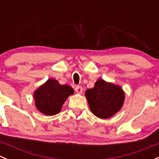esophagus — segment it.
Masks as SVG:
<instances>
[{
	"mask_svg": "<svg viewBox=\"0 0 159 159\" xmlns=\"http://www.w3.org/2000/svg\"><path fill=\"white\" fill-rule=\"evenodd\" d=\"M75 91H76L77 93H78V94H81L83 91L82 87H81V86H79V85L76 86V87H75Z\"/></svg>",
	"mask_w": 159,
	"mask_h": 159,
	"instance_id": "obj_1",
	"label": "esophagus"
}]
</instances>
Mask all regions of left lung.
I'll return each instance as SVG.
<instances>
[{
  "label": "left lung",
  "mask_w": 159,
  "mask_h": 159,
  "mask_svg": "<svg viewBox=\"0 0 159 159\" xmlns=\"http://www.w3.org/2000/svg\"><path fill=\"white\" fill-rule=\"evenodd\" d=\"M85 97L91 112L98 118H111L121 110L125 92L120 86L98 79L94 88L85 91Z\"/></svg>",
  "instance_id": "obj_1"
}]
</instances>
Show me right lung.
I'll return each instance as SVG.
<instances>
[{"label":"right lung","mask_w":159,"mask_h":159,"mask_svg":"<svg viewBox=\"0 0 159 159\" xmlns=\"http://www.w3.org/2000/svg\"><path fill=\"white\" fill-rule=\"evenodd\" d=\"M73 94L74 90L70 86L61 85L57 80L51 78L34 93L35 106L44 115H54L61 111L68 96Z\"/></svg>","instance_id":"right-lung-1"}]
</instances>
